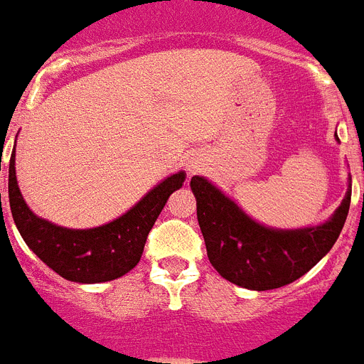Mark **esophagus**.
<instances>
[{
    "label": "esophagus",
    "mask_w": 364,
    "mask_h": 364,
    "mask_svg": "<svg viewBox=\"0 0 364 364\" xmlns=\"http://www.w3.org/2000/svg\"><path fill=\"white\" fill-rule=\"evenodd\" d=\"M200 170H201V163H198V161H194V159H192V161H188V172L196 173V172H200Z\"/></svg>",
    "instance_id": "34e87169"
}]
</instances>
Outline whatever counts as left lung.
<instances>
[{
	"label": "left lung",
	"mask_w": 364,
	"mask_h": 364,
	"mask_svg": "<svg viewBox=\"0 0 364 364\" xmlns=\"http://www.w3.org/2000/svg\"><path fill=\"white\" fill-rule=\"evenodd\" d=\"M191 187L210 264L222 277L252 291L279 289L307 274L337 242L352 200L350 187L326 224L276 231L248 218L203 177H192Z\"/></svg>",
	"instance_id": "8db88e82"
}]
</instances>
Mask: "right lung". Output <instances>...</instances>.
<instances>
[{
    "instance_id": "right-lung-1",
    "label": "right lung",
    "mask_w": 364,
    "mask_h": 364,
    "mask_svg": "<svg viewBox=\"0 0 364 364\" xmlns=\"http://www.w3.org/2000/svg\"><path fill=\"white\" fill-rule=\"evenodd\" d=\"M183 181L185 173H173L111 224L94 229H66L38 218L26 205L18 188L12 151L9 203L21 239L51 270L75 283H103L122 277L136 267L155 220L170 194L181 188Z\"/></svg>"
}]
</instances>
